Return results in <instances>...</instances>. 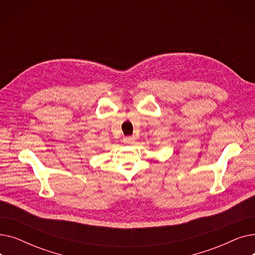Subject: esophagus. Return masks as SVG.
<instances>
[{"label": "esophagus", "mask_w": 255, "mask_h": 255, "mask_svg": "<svg viewBox=\"0 0 255 255\" xmlns=\"http://www.w3.org/2000/svg\"><path fill=\"white\" fill-rule=\"evenodd\" d=\"M134 140H135V137H134V136H126V137L123 138V141H124L125 143H128V144L133 143V142H134Z\"/></svg>", "instance_id": "34e87169"}]
</instances>
